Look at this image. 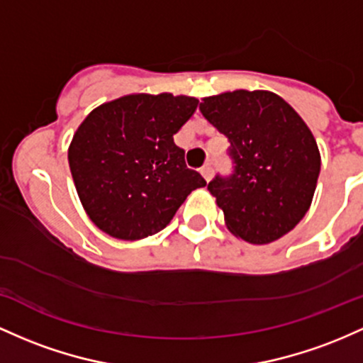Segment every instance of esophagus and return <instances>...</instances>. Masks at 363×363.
Returning a JSON list of instances; mask_svg holds the SVG:
<instances>
[{
  "label": "esophagus",
  "mask_w": 363,
  "mask_h": 363,
  "mask_svg": "<svg viewBox=\"0 0 363 363\" xmlns=\"http://www.w3.org/2000/svg\"><path fill=\"white\" fill-rule=\"evenodd\" d=\"M201 173H202V177L206 178V182H209L211 178L214 177V169H213V166H211V164H206V166H203V168L201 169Z\"/></svg>",
  "instance_id": "esophagus-1"
}]
</instances>
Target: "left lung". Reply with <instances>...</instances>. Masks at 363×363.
Segmentation results:
<instances>
[{"label": "left lung", "mask_w": 363, "mask_h": 363, "mask_svg": "<svg viewBox=\"0 0 363 363\" xmlns=\"http://www.w3.org/2000/svg\"><path fill=\"white\" fill-rule=\"evenodd\" d=\"M201 113L230 140L233 173L207 185L228 230L255 245L291 231L311 207L320 171L317 142L298 113L269 91L206 97Z\"/></svg>", "instance_id": "obj_1"}]
</instances>
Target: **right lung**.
I'll list each match as a JSON object with an SVG mask.
<instances>
[{
    "label": "right lung",
    "mask_w": 363,
    "mask_h": 363,
    "mask_svg": "<svg viewBox=\"0 0 363 363\" xmlns=\"http://www.w3.org/2000/svg\"><path fill=\"white\" fill-rule=\"evenodd\" d=\"M197 104L189 96L130 94L101 104L77 128L68 162L99 230L120 240L145 238L169 225L192 190L206 186L173 140Z\"/></svg>",
    "instance_id": "right-lung-1"
}]
</instances>
